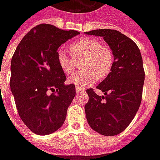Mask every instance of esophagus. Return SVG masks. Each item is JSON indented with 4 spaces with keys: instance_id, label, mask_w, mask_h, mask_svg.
Masks as SVG:
<instances>
[{
    "instance_id": "obj_1",
    "label": "esophagus",
    "mask_w": 160,
    "mask_h": 160,
    "mask_svg": "<svg viewBox=\"0 0 160 160\" xmlns=\"http://www.w3.org/2000/svg\"><path fill=\"white\" fill-rule=\"evenodd\" d=\"M75 88H76L77 93H81V92H85V89H84V88H82V87L76 86V87H75Z\"/></svg>"
}]
</instances>
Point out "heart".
Returning a JSON list of instances; mask_svg holds the SVG:
<instances>
[{
  "label": "heart",
  "instance_id": "b5f03b06",
  "mask_svg": "<svg viewBox=\"0 0 160 160\" xmlns=\"http://www.w3.org/2000/svg\"><path fill=\"white\" fill-rule=\"evenodd\" d=\"M72 56H69L63 49L56 53V60L60 68L66 74H71L76 68L77 62L83 60L81 68L84 70L73 74L68 82L78 87L90 86L111 73L114 57L111 49L103 46L92 38H82L69 46Z\"/></svg>",
  "mask_w": 160,
  "mask_h": 160
}]
</instances>
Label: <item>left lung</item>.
<instances>
[{
    "label": "left lung",
    "mask_w": 160,
    "mask_h": 160,
    "mask_svg": "<svg viewBox=\"0 0 160 160\" xmlns=\"http://www.w3.org/2000/svg\"><path fill=\"white\" fill-rule=\"evenodd\" d=\"M86 34L103 37L114 56L111 72L97 87L104 96L89 88V100L85 105L90 127L103 135L113 136L125 130L141 105L145 80L141 51L133 40L117 30H93Z\"/></svg>",
    "instance_id": "1"
}]
</instances>
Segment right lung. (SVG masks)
Returning <instances> with one entry per match:
<instances>
[{"label": "right lung", "instance_id": "right-lung-1", "mask_svg": "<svg viewBox=\"0 0 160 160\" xmlns=\"http://www.w3.org/2000/svg\"><path fill=\"white\" fill-rule=\"evenodd\" d=\"M79 34L41 24L23 38L12 56L11 91L19 116L35 134H51L66 119L76 92L73 84L64 85L66 76L56 53L62 43Z\"/></svg>", "mask_w": 160, "mask_h": 160}]
</instances>
